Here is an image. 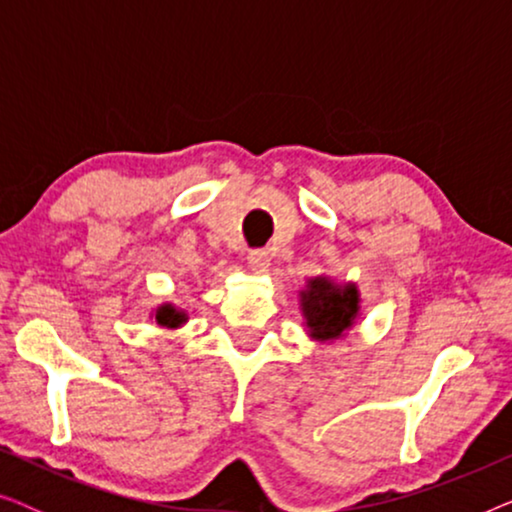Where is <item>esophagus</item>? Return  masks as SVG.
<instances>
[{"label": "esophagus", "mask_w": 512, "mask_h": 512, "mask_svg": "<svg viewBox=\"0 0 512 512\" xmlns=\"http://www.w3.org/2000/svg\"><path fill=\"white\" fill-rule=\"evenodd\" d=\"M247 263L254 272H265L270 268V254L265 249H254V251H249Z\"/></svg>", "instance_id": "obj_1"}]
</instances>
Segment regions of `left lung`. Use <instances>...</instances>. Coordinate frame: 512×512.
Masks as SVG:
<instances>
[{"label": "left lung", "instance_id": "8db88e82", "mask_svg": "<svg viewBox=\"0 0 512 512\" xmlns=\"http://www.w3.org/2000/svg\"><path fill=\"white\" fill-rule=\"evenodd\" d=\"M300 305L312 338L335 340L359 314V291L356 286L333 284L328 277H314L300 293Z\"/></svg>", "mask_w": 512, "mask_h": 512}]
</instances>
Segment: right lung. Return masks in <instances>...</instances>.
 I'll return each mask as SVG.
<instances>
[{
  "label": "right lung",
  "mask_w": 512,
  "mask_h": 512,
  "mask_svg": "<svg viewBox=\"0 0 512 512\" xmlns=\"http://www.w3.org/2000/svg\"><path fill=\"white\" fill-rule=\"evenodd\" d=\"M156 321L160 326H170V328H177L186 321V314L177 310V307L172 305H163L160 310L156 312Z\"/></svg>",
  "instance_id": "obj_1"
}]
</instances>
